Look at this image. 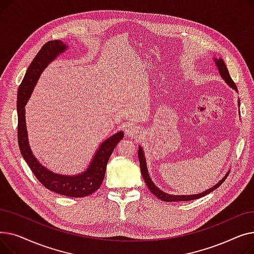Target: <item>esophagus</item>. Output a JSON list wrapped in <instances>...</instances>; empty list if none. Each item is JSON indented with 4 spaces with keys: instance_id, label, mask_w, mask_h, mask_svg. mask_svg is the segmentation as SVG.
I'll return each mask as SVG.
<instances>
[{
    "instance_id": "obj_1",
    "label": "esophagus",
    "mask_w": 254,
    "mask_h": 254,
    "mask_svg": "<svg viewBox=\"0 0 254 254\" xmlns=\"http://www.w3.org/2000/svg\"><path fill=\"white\" fill-rule=\"evenodd\" d=\"M139 127L136 126H128L126 128V135L128 137H137L139 136Z\"/></svg>"
}]
</instances>
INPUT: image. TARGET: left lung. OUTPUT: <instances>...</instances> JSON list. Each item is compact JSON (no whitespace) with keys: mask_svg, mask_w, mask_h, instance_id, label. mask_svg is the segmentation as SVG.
Masks as SVG:
<instances>
[{"mask_svg":"<svg viewBox=\"0 0 254 254\" xmlns=\"http://www.w3.org/2000/svg\"><path fill=\"white\" fill-rule=\"evenodd\" d=\"M214 62L216 64V66L218 68V71L221 75V77L224 79V81L228 83L229 86H231L233 89H235L236 91H238V88L235 84V82L233 81V79L231 78L230 76V73H229V70L228 68H226V65L224 64V62L221 60V59H214ZM239 104V102H238ZM138 156H139V162H140V168H141V173H142V176H143V179L146 183V185H147V188L149 189V190L156 196L158 197L159 199H162V201H165V202H185V201H192V199H196V198H199L202 196H205L206 194L210 193L211 191H213L214 190H216L217 188H219V186L223 183V181L226 179V177L229 176V173H226V175L217 183L215 184L213 188L205 190L204 192H201V193H196V194H183V195H175V194H169V193H166L164 192L163 190H159L158 188H156V185L152 182L149 174H148V171H147V166H146V161H145V156H144V151L143 149L141 148V146H139V150H138Z\"/></svg>","mask_w":254,"mask_h":254,"instance_id":"1","label":"left lung"}]
</instances>
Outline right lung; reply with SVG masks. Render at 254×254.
<instances>
[{"label":"right lung","instance_id":"1","mask_svg":"<svg viewBox=\"0 0 254 254\" xmlns=\"http://www.w3.org/2000/svg\"><path fill=\"white\" fill-rule=\"evenodd\" d=\"M66 49V44L60 40L45 43L29 65L17 91V137L18 146L24 161L28 163L36 178L53 192L71 197H82L95 192L103 182L106 167L118 142L124 138L120 130L105 140L97 150L91 162L81 174L65 176L56 174L37 161L29 145L28 130L25 125V104L28 103L35 85L46 66Z\"/></svg>","mask_w":254,"mask_h":254}]
</instances>
